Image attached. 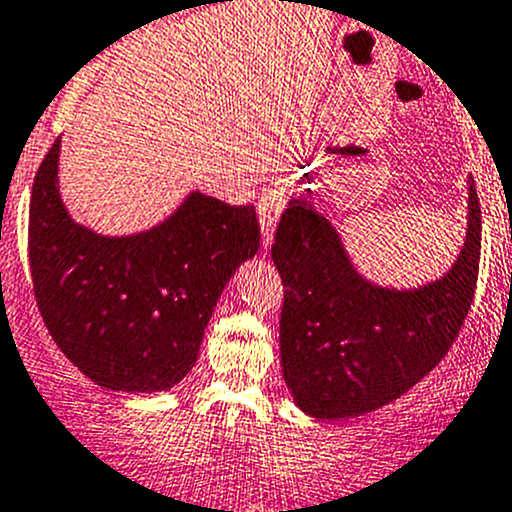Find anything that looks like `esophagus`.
Here are the masks:
<instances>
[{
  "label": "esophagus",
  "mask_w": 512,
  "mask_h": 512,
  "mask_svg": "<svg viewBox=\"0 0 512 512\" xmlns=\"http://www.w3.org/2000/svg\"><path fill=\"white\" fill-rule=\"evenodd\" d=\"M282 207H285V195H282L280 187H267L262 192L260 202H257V215H260V227H262V245L270 247L272 237H275L277 220L282 215Z\"/></svg>",
  "instance_id": "esophagus-1"
}]
</instances>
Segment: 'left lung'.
Returning <instances> with one entry per match:
<instances>
[{"label":"left lung","instance_id":"1","mask_svg":"<svg viewBox=\"0 0 512 512\" xmlns=\"http://www.w3.org/2000/svg\"><path fill=\"white\" fill-rule=\"evenodd\" d=\"M272 260L285 287L282 375L312 418H357L393 403L453 347L478 285L480 200L470 180L468 232L450 272L418 290L372 285L310 200H290Z\"/></svg>","mask_w":512,"mask_h":512}]
</instances>
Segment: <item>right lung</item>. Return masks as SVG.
Segmentation results:
<instances>
[{"label": "right lung", "instance_id": "obj_1", "mask_svg": "<svg viewBox=\"0 0 512 512\" xmlns=\"http://www.w3.org/2000/svg\"><path fill=\"white\" fill-rule=\"evenodd\" d=\"M57 162L54 140L29 202V270L44 325L102 388L170 390L197 362L232 272L260 247L255 207L192 192L162 225L102 237L67 215Z\"/></svg>", "mask_w": 512, "mask_h": 512}]
</instances>
